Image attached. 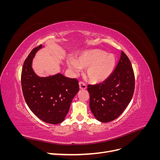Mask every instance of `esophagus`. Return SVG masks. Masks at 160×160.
<instances>
[{
  "mask_svg": "<svg viewBox=\"0 0 160 160\" xmlns=\"http://www.w3.org/2000/svg\"><path fill=\"white\" fill-rule=\"evenodd\" d=\"M79 88L81 89H85L87 88V85L85 83H83V82L80 81L79 82Z\"/></svg>",
  "mask_w": 160,
  "mask_h": 160,
  "instance_id": "esophagus-1",
  "label": "esophagus"
}]
</instances>
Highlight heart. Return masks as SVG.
Returning a JSON list of instances; mask_svg holds the SVG:
<instances>
[{"label":"heart","instance_id":"obj_1","mask_svg":"<svg viewBox=\"0 0 160 160\" xmlns=\"http://www.w3.org/2000/svg\"><path fill=\"white\" fill-rule=\"evenodd\" d=\"M68 64L75 71L88 68L87 75L89 79L93 83H101L107 79L112 72L115 59L113 55L103 51L92 49L82 52L76 61L71 59Z\"/></svg>","mask_w":160,"mask_h":160}]
</instances>
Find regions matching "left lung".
<instances>
[{"label": "left lung", "instance_id": "1", "mask_svg": "<svg viewBox=\"0 0 160 160\" xmlns=\"http://www.w3.org/2000/svg\"><path fill=\"white\" fill-rule=\"evenodd\" d=\"M135 77L132 63L122 51L116 68L99 84L89 85V107L95 118L107 123L117 119L127 108L134 93Z\"/></svg>", "mask_w": 160, "mask_h": 160}]
</instances>
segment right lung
<instances>
[{"mask_svg":"<svg viewBox=\"0 0 160 160\" xmlns=\"http://www.w3.org/2000/svg\"><path fill=\"white\" fill-rule=\"evenodd\" d=\"M42 45L34 48L22 66L21 85L28 107L37 118L51 124L63 122L72 99L79 90L77 79L61 73L38 77L32 68V62Z\"/></svg>","mask_w":160,"mask_h":160,"instance_id":"1","label":"right lung"}]
</instances>
